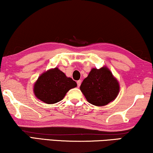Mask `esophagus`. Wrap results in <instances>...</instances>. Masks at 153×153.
I'll list each match as a JSON object with an SVG mask.
<instances>
[{
	"label": "esophagus",
	"instance_id": "obj_1",
	"mask_svg": "<svg viewBox=\"0 0 153 153\" xmlns=\"http://www.w3.org/2000/svg\"><path fill=\"white\" fill-rule=\"evenodd\" d=\"M77 86L78 87H79L80 86V85H81V80H79V81H77Z\"/></svg>",
	"mask_w": 153,
	"mask_h": 153
}]
</instances>
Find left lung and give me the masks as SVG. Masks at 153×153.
<instances>
[{
	"label": "left lung",
	"mask_w": 153,
	"mask_h": 153,
	"mask_svg": "<svg viewBox=\"0 0 153 153\" xmlns=\"http://www.w3.org/2000/svg\"><path fill=\"white\" fill-rule=\"evenodd\" d=\"M120 89L117 79L106 66L93 68L80 86L87 101L98 107L105 106L115 100Z\"/></svg>",
	"instance_id": "1"
}]
</instances>
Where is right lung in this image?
Returning <instances> with one entry per match:
<instances>
[{"label": "right lung", "instance_id": "1", "mask_svg": "<svg viewBox=\"0 0 153 153\" xmlns=\"http://www.w3.org/2000/svg\"><path fill=\"white\" fill-rule=\"evenodd\" d=\"M76 86V81L55 67L39 76L33 84V94L42 102L54 104L62 100L71 88Z\"/></svg>", "mask_w": 153, "mask_h": 153}]
</instances>
